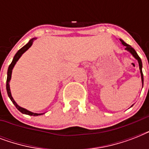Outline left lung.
I'll list each match as a JSON object with an SVG mask.
<instances>
[{"instance_id":"8db88e82","label":"left lung","mask_w":149,"mask_h":149,"mask_svg":"<svg viewBox=\"0 0 149 149\" xmlns=\"http://www.w3.org/2000/svg\"><path fill=\"white\" fill-rule=\"evenodd\" d=\"M120 41L121 42L123 45H125V50H127V52H129L130 53L132 54V56H134V58H136L137 60H138V63H139V70H140V72H141V82H142V86H143V83H144V78H143V73H142V63H141V58L139 57V55L137 54L136 51L133 49V48L131 46V45H127V43H125L122 39H120Z\"/></svg>"}]
</instances>
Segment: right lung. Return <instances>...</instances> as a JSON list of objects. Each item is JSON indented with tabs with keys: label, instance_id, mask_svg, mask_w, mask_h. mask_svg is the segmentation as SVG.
Listing matches in <instances>:
<instances>
[{
	"label": "right lung",
	"instance_id": "right-lung-1",
	"mask_svg": "<svg viewBox=\"0 0 149 149\" xmlns=\"http://www.w3.org/2000/svg\"><path fill=\"white\" fill-rule=\"evenodd\" d=\"M36 38H31V40H29V42L27 43L26 45H24L23 47L19 49L18 51L17 52V53L15 54V56H14V58H13V60L11 62V63L9 65V67H8V77H7V83H6V89H7V92H8V95L9 97V98L10 99V100L12 101V103L15 104V106L16 107V108L20 111V112H22V113H24V114H28V115H31V116H38V115H41V114H43V113H33V112H31V111H28L27 109L25 108H23L22 107H20L18 104L15 101V100L14 98L12 97V96H11V93H10V80L11 79V74H12V70L13 68L15 67V64L17 63L18 59L20 58V57L22 56V54L24 53L27 50L29 49V48L31 47V45H32V43H33L34 40H36Z\"/></svg>",
	"mask_w": 149,
	"mask_h": 149
}]
</instances>
